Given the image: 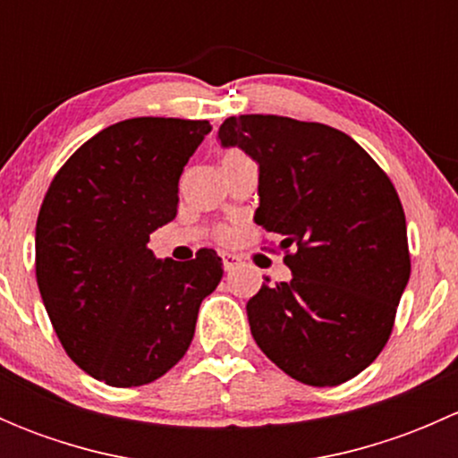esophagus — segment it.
<instances>
[{
  "mask_svg": "<svg viewBox=\"0 0 458 458\" xmlns=\"http://www.w3.org/2000/svg\"><path fill=\"white\" fill-rule=\"evenodd\" d=\"M221 261H224L225 270L230 272L239 266V261H242V259H239L237 255H230V252H224V255H221Z\"/></svg>",
  "mask_w": 458,
  "mask_h": 458,
  "instance_id": "1",
  "label": "esophagus"
}]
</instances>
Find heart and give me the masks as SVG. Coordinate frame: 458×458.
Instances as JSON below:
<instances>
[{
    "label": "heart",
    "mask_w": 458,
    "mask_h": 458,
    "mask_svg": "<svg viewBox=\"0 0 458 458\" xmlns=\"http://www.w3.org/2000/svg\"><path fill=\"white\" fill-rule=\"evenodd\" d=\"M237 157H242V152H239V150H225L221 164H225V161H230V159H237Z\"/></svg>",
    "instance_id": "heart-1"
}]
</instances>
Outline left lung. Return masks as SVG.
Instances as JSON below:
<instances>
[{
	"label": "left lung",
	"instance_id": "obj_1",
	"mask_svg": "<svg viewBox=\"0 0 458 458\" xmlns=\"http://www.w3.org/2000/svg\"><path fill=\"white\" fill-rule=\"evenodd\" d=\"M224 148L259 164L255 221L281 237L293 279L248 301L257 345L306 386H339L378 357L410 279L405 215L352 137L276 114L228 117ZM294 247V253L287 248Z\"/></svg>",
	"mask_w": 458,
	"mask_h": 458
}]
</instances>
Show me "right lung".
<instances>
[{
    "label": "right lung",
    "instance_id": "add662e5",
    "mask_svg": "<svg viewBox=\"0 0 458 458\" xmlns=\"http://www.w3.org/2000/svg\"><path fill=\"white\" fill-rule=\"evenodd\" d=\"M206 119L135 117L88 140L59 168L35 228V272L68 357L113 387L150 383L186 354L224 266L157 259L150 234L177 215L183 165Z\"/></svg>",
    "mask_w": 458,
    "mask_h": 458
}]
</instances>
